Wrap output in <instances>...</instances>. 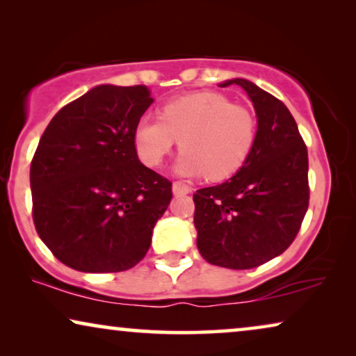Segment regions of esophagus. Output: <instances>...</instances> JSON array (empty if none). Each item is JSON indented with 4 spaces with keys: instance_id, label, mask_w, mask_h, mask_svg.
I'll use <instances>...</instances> for the list:
<instances>
[{
    "instance_id": "34e87169",
    "label": "esophagus",
    "mask_w": 356,
    "mask_h": 356,
    "mask_svg": "<svg viewBox=\"0 0 356 356\" xmlns=\"http://www.w3.org/2000/svg\"><path fill=\"white\" fill-rule=\"evenodd\" d=\"M191 191H193V188L188 181H183V179H179V181L173 183V193L177 194V196H179V194H189Z\"/></svg>"
}]
</instances>
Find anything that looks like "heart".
Returning <instances> with one entry per match:
<instances>
[{"instance_id": "1", "label": "heart", "mask_w": 356, "mask_h": 356, "mask_svg": "<svg viewBox=\"0 0 356 356\" xmlns=\"http://www.w3.org/2000/svg\"><path fill=\"white\" fill-rule=\"evenodd\" d=\"M256 134V118L245 106L217 92H196L167 102L160 118L143 116L134 145L147 167H159L179 139V172L223 179L245 165Z\"/></svg>"}]
</instances>
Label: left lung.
<instances>
[{"mask_svg": "<svg viewBox=\"0 0 356 356\" xmlns=\"http://www.w3.org/2000/svg\"><path fill=\"white\" fill-rule=\"evenodd\" d=\"M257 115L256 143L235 177L194 193L197 250L227 269H252L274 259L298 235L309 206L308 149L284 102L246 79Z\"/></svg>", "mask_w": 356, "mask_h": 356, "instance_id": "1", "label": "left lung"}]
</instances>
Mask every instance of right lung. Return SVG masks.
I'll return each instance as SVG.
<instances>
[{
    "label": "right lung",
    "instance_id": "right-lung-1",
    "mask_svg": "<svg viewBox=\"0 0 356 356\" xmlns=\"http://www.w3.org/2000/svg\"><path fill=\"white\" fill-rule=\"evenodd\" d=\"M145 86H97L63 106L31 163L32 217L53 256L81 272H121L144 259L172 181L139 162L134 126Z\"/></svg>",
    "mask_w": 356,
    "mask_h": 356
}]
</instances>
